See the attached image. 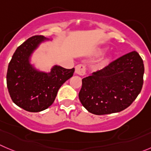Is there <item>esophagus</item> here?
<instances>
[{
	"label": "esophagus",
	"mask_w": 151,
	"mask_h": 151,
	"mask_svg": "<svg viewBox=\"0 0 151 151\" xmlns=\"http://www.w3.org/2000/svg\"><path fill=\"white\" fill-rule=\"evenodd\" d=\"M86 69L83 64H78L75 67V73L78 76H84L85 74Z\"/></svg>",
	"instance_id": "obj_1"
}]
</instances>
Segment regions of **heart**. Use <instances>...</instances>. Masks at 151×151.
<instances>
[{"mask_svg": "<svg viewBox=\"0 0 151 151\" xmlns=\"http://www.w3.org/2000/svg\"><path fill=\"white\" fill-rule=\"evenodd\" d=\"M104 51H105V49H104V48H99V49H98V50H96V52H95V55H101V54H102V53L104 52ZM109 59H110V58H105V59H104L102 61H101V64H105V63H107V61H109Z\"/></svg>", "mask_w": 151, "mask_h": 151, "instance_id": "heart-1", "label": "heart"}]
</instances>
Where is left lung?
<instances>
[{
  "label": "left lung",
  "mask_w": 151,
  "mask_h": 151,
  "mask_svg": "<svg viewBox=\"0 0 151 151\" xmlns=\"http://www.w3.org/2000/svg\"><path fill=\"white\" fill-rule=\"evenodd\" d=\"M144 72L141 56L137 52H130L83 78L80 101L93 114L122 111L141 92Z\"/></svg>",
  "instance_id": "obj_1"
}]
</instances>
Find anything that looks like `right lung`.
Instances as JSON below:
<instances>
[{
	"label": "right lung",
	"mask_w": 151,
	"mask_h": 151,
	"mask_svg": "<svg viewBox=\"0 0 151 151\" xmlns=\"http://www.w3.org/2000/svg\"><path fill=\"white\" fill-rule=\"evenodd\" d=\"M43 35L28 38L17 48L8 66L6 84L12 101L29 112H40L52 105L58 90L73 76L75 69L55 65L50 73L39 71L30 64L34 50L44 41Z\"/></svg>",
	"instance_id": "obj_1"
}]
</instances>
